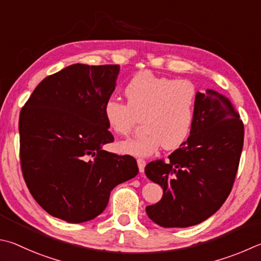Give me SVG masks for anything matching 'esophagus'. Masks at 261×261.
<instances>
[{
  "label": "esophagus",
  "mask_w": 261,
  "mask_h": 261,
  "mask_svg": "<svg viewBox=\"0 0 261 261\" xmlns=\"http://www.w3.org/2000/svg\"><path fill=\"white\" fill-rule=\"evenodd\" d=\"M137 163H138V168H139V172L143 173L145 171V167H146V161L143 159H138L137 160Z\"/></svg>",
  "instance_id": "34e87169"
}]
</instances>
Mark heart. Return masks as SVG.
I'll return each instance as SVG.
<instances>
[{"instance_id":"obj_1","label":"heart","mask_w":261,"mask_h":261,"mask_svg":"<svg viewBox=\"0 0 261 261\" xmlns=\"http://www.w3.org/2000/svg\"><path fill=\"white\" fill-rule=\"evenodd\" d=\"M127 103L107 99L102 115L116 135L125 136L144 118L145 131L134 139L118 143L121 153L147 158L161 147L174 149L191 135L197 102V89L187 80L156 76L139 72L124 89Z\"/></svg>"}]
</instances>
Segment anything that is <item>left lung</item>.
<instances>
[{"label":"left lung","instance_id":"1","mask_svg":"<svg viewBox=\"0 0 261 261\" xmlns=\"http://www.w3.org/2000/svg\"><path fill=\"white\" fill-rule=\"evenodd\" d=\"M243 139V123L228 99L215 90L197 91L191 136L167 163L145 168L147 178L163 188L161 201L146 206L149 219L164 228H184L215 215L233 187Z\"/></svg>","mask_w":261,"mask_h":261}]
</instances>
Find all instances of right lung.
Segmentation results:
<instances>
[{
  "label": "right lung",
  "instance_id": "obj_1",
  "mask_svg": "<svg viewBox=\"0 0 261 261\" xmlns=\"http://www.w3.org/2000/svg\"><path fill=\"white\" fill-rule=\"evenodd\" d=\"M118 73V65H70L37 85L20 112L25 182L41 207L69 224L94 219L113 188L138 173L132 156L102 148L114 141L102 106Z\"/></svg>",
  "mask_w": 261,
  "mask_h": 261
}]
</instances>
